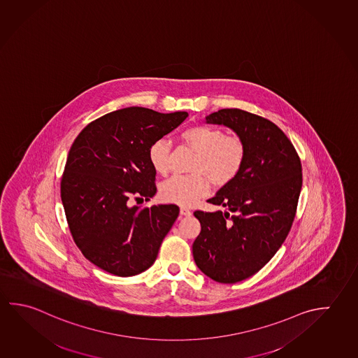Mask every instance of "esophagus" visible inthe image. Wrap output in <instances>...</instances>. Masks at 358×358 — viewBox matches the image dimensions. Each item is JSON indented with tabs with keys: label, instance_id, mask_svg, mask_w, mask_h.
Here are the masks:
<instances>
[{
	"label": "esophagus",
	"instance_id": "esophagus-1",
	"mask_svg": "<svg viewBox=\"0 0 358 358\" xmlns=\"http://www.w3.org/2000/svg\"><path fill=\"white\" fill-rule=\"evenodd\" d=\"M180 213H181V216H191V210L187 208V207H181L180 208Z\"/></svg>",
	"mask_w": 358,
	"mask_h": 358
}]
</instances>
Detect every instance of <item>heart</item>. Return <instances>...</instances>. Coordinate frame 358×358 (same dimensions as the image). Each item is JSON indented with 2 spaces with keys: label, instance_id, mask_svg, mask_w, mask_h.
I'll use <instances>...</instances> for the list:
<instances>
[{
  "label": "heart",
  "instance_id": "obj_1",
  "mask_svg": "<svg viewBox=\"0 0 358 358\" xmlns=\"http://www.w3.org/2000/svg\"><path fill=\"white\" fill-rule=\"evenodd\" d=\"M182 143L194 152L188 176H173L164 182L159 194L162 200L180 206H191L208 194L210 181L217 187L230 185L244 167L246 145L238 134H225L216 127L194 124L182 131ZM171 145L161 138L148 150L152 169L158 175L170 170Z\"/></svg>",
  "mask_w": 358,
  "mask_h": 358
}]
</instances>
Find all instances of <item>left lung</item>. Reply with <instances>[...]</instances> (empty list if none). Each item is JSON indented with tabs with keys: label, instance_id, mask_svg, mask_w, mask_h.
Instances as JSON below:
<instances>
[{
	"label": "left lung",
	"instance_id": "left-lung-1",
	"mask_svg": "<svg viewBox=\"0 0 358 358\" xmlns=\"http://www.w3.org/2000/svg\"><path fill=\"white\" fill-rule=\"evenodd\" d=\"M206 123L231 128L248 151L240 175L207 200L227 210L194 213L201 224L194 263L215 282L234 284L262 269L288 236L301 194V159L282 129L257 114L221 109Z\"/></svg>",
	"mask_w": 358,
	"mask_h": 358
}]
</instances>
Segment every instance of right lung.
Instances as JSON below:
<instances>
[{"mask_svg":"<svg viewBox=\"0 0 358 358\" xmlns=\"http://www.w3.org/2000/svg\"><path fill=\"white\" fill-rule=\"evenodd\" d=\"M123 108L90 122L70 148L62 201L71 236L90 263L117 276H133L155 263L180 213L177 205L133 206L156 192L148 159L152 143L187 118Z\"/></svg>","mask_w":358,"mask_h":358,"instance_id":"obj_1","label":"right lung"}]
</instances>
